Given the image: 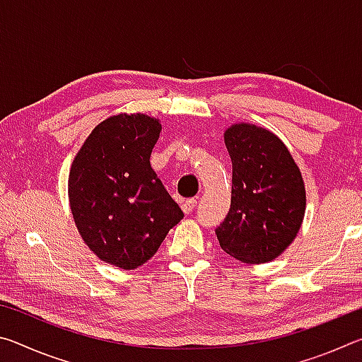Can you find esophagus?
<instances>
[{
    "instance_id": "esophagus-1",
    "label": "esophagus",
    "mask_w": 362,
    "mask_h": 362,
    "mask_svg": "<svg viewBox=\"0 0 362 362\" xmlns=\"http://www.w3.org/2000/svg\"><path fill=\"white\" fill-rule=\"evenodd\" d=\"M196 203H198V201H196L194 198H189V199H187V201H183L182 211L185 212V214H192V211L196 207Z\"/></svg>"
}]
</instances>
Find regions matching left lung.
<instances>
[{
	"label": "left lung",
	"mask_w": 362,
	"mask_h": 362,
	"mask_svg": "<svg viewBox=\"0 0 362 362\" xmlns=\"http://www.w3.org/2000/svg\"><path fill=\"white\" fill-rule=\"evenodd\" d=\"M233 164L231 206L216 228L226 254L265 263L296 240L305 216V185L286 145L263 127L233 124L225 131Z\"/></svg>",
	"instance_id": "obj_1"
}]
</instances>
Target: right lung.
Returning a JSON list of instances; mask_svg holds the SVG:
<instances>
[{
  "mask_svg": "<svg viewBox=\"0 0 362 362\" xmlns=\"http://www.w3.org/2000/svg\"><path fill=\"white\" fill-rule=\"evenodd\" d=\"M161 124L116 115L102 121L73 159L69 198L78 231L100 260L122 269L144 265L183 218L151 169Z\"/></svg>",
  "mask_w": 362,
  "mask_h": 362,
  "instance_id": "obj_1",
  "label": "right lung"
}]
</instances>
